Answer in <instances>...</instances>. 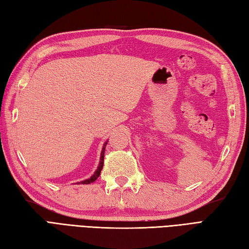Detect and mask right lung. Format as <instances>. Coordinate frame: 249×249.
Instances as JSON below:
<instances>
[{"mask_svg": "<svg viewBox=\"0 0 249 249\" xmlns=\"http://www.w3.org/2000/svg\"><path fill=\"white\" fill-rule=\"evenodd\" d=\"M107 141L104 143V145H102V150H101V153H100V160H99V165H98V167H97V170L95 171V173L92 175V177H90L89 178H88V179H84V180H81V181H79V183H77V184H83V185H88V184H90V183H93V181H95L97 178H99V175H100V172H101V170H102V167H104V160H105V150H106V145H107Z\"/></svg>", "mask_w": 249, "mask_h": 249, "instance_id": "1", "label": "right lung"}]
</instances>
